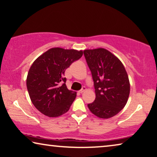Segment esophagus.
<instances>
[{
    "instance_id": "34e87169",
    "label": "esophagus",
    "mask_w": 157,
    "mask_h": 157,
    "mask_svg": "<svg viewBox=\"0 0 157 157\" xmlns=\"http://www.w3.org/2000/svg\"><path fill=\"white\" fill-rule=\"evenodd\" d=\"M86 90V88L85 87V86H82V90H80L79 91V93H83L84 92H85V91Z\"/></svg>"
}]
</instances>
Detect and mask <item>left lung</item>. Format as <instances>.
Wrapping results in <instances>:
<instances>
[{"instance_id": "8db88e82", "label": "left lung", "mask_w": 157, "mask_h": 157, "mask_svg": "<svg viewBox=\"0 0 157 157\" xmlns=\"http://www.w3.org/2000/svg\"><path fill=\"white\" fill-rule=\"evenodd\" d=\"M91 71L95 89L94 101L88 108L100 118H109L118 114L128 101L130 82L120 60L105 48L84 51Z\"/></svg>"}]
</instances>
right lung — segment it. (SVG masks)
Listing matches in <instances>:
<instances>
[{"instance_id": "right-lung-1", "label": "right lung", "mask_w": 157, "mask_h": 157, "mask_svg": "<svg viewBox=\"0 0 157 157\" xmlns=\"http://www.w3.org/2000/svg\"><path fill=\"white\" fill-rule=\"evenodd\" d=\"M82 54V51L52 48L32 63L27 87L32 104L44 115L58 117L68 111L76 92L67 88L65 71Z\"/></svg>"}]
</instances>
